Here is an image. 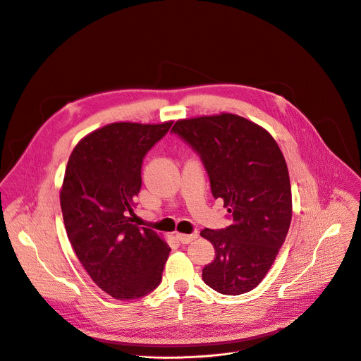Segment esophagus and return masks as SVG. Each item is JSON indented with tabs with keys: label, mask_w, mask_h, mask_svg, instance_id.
<instances>
[{
	"label": "esophagus",
	"mask_w": 361,
	"mask_h": 361,
	"mask_svg": "<svg viewBox=\"0 0 361 361\" xmlns=\"http://www.w3.org/2000/svg\"><path fill=\"white\" fill-rule=\"evenodd\" d=\"M198 237V234H176V238L182 243V244H189L190 241H193Z\"/></svg>",
	"instance_id": "obj_1"
}]
</instances>
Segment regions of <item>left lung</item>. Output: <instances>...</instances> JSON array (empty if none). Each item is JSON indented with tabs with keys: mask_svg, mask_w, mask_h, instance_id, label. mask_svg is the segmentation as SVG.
<instances>
[{
	"mask_svg": "<svg viewBox=\"0 0 361 361\" xmlns=\"http://www.w3.org/2000/svg\"><path fill=\"white\" fill-rule=\"evenodd\" d=\"M172 131L200 154L212 197L223 200L233 216L227 228L201 231L215 248L202 279L223 295L250 292L289 231L292 190L285 157L263 127L235 114L179 120Z\"/></svg>",
	"mask_w": 361,
	"mask_h": 361,
	"instance_id": "left-lung-1",
	"label": "left lung"
}]
</instances>
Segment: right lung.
<instances>
[{"instance_id": "right-lung-1", "label": "right lung", "mask_w": 361, "mask_h": 361, "mask_svg": "<svg viewBox=\"0 0 361 361\" xmlns=\"http://www.w3.org/2000/svg\"><path fill=\"white\" fill-rule=\"evenodd\" d=\"M161 124L113 123L73 149L61 189L68 238L91 279L116 299L154 290L171 247L153 230L134 224L142 163L169 131Z\"/></svg>"}]
</instances>
